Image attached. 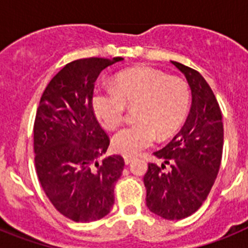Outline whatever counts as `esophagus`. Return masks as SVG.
Here are the masks:
<instances>
[{
  "label": "esophagus",
  "mask_w": 248,
  "mask_h": 248,
  "mask_svg": "<svg viewBox=\"0 0 248 248\" xmlns=\"http://www.w3.org/2000/svg\"><path fill=\"white\" fill-rule=\"evenodd\" d=\"M135 157L134 156H124V161H125V164L128 165V164H130L131 161H134Z\"/></svg>",
  "instance_id": "esophagus-1"
}]
</instances>
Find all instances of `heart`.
<instances>
[{
    "instance_id": "obj_1",
    "label": "heart",
    "mask_w": 248,
    "mask_h": 248,
    "mask_svg": "<svg viewBox=\"0 0 248 248\" xmlns=\"http://www.w3.org/2000/svg\"><path fill=\"white\" fill-rule=\"evenodd\" d=\"M92 110L105 129H115L125 117L126 107H137L138 123L114 134L111 146L119 154L133 156L176 133L190 108V89L179 77L166 76L151 67H135L114 77L111 88H95Z\"/></svg>"
}]
</instances>
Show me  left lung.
<instances>
[{"mask_svg":"<svg viewBox=\"0 0 248 248\" xmlns=\"http://www.w3.org/2000/svg\"><path fill=\"white\" fill-rule=\"evenodd\" d=\"M171 63L191 88V109L174 139L154 153L164 164H149L144 185L146 206L153 214L181 220L198 211L211 191L222 159L223 124L217 99L203 77L181 63Z\"/></svg>","mask_w":248,"mask_h":248,"instance_id":"8db88e82","label":"left lung"}]
</instances>
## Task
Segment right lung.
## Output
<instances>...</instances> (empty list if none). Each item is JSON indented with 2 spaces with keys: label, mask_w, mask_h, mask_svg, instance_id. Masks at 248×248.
Listing matches in <instances>:
<instances>
[{
  "label": "right lung",
  "mask_w": 248,
  "mask_h": 248,
  "mask_svg": "<svg viewBox=\"0 0 248 248\" xmlns=\"http://www.w3.org/2000/svg\"><path fill=\"white\" fill-rule=\"evenodd\" d=\"M119 61L122 57H92L68 63L48 83L37 108V176L57 211L76 222L97 221L110 212L114 186L124 169L120 155L98 163L110 139L91 105L100 72Z\"/></svg>",
  "instance_id": "right-lung-1"
}]
</instances>
